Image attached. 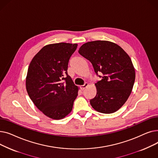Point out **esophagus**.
<instances>
[{
  "instance_id": "esophagus-1",
  "label": "esophagus",
  "mask_w": 158,
  "mask_h": 158,
  "mask_svg": "<svg viewBox=\"0 0 158 158\" xmlns=\"http://www.w3.org/2000/svg\"><path fill=\"white\" fill-rule=\"evenodd\" d=\"M88 86V83H87V82H85V84L84 85H82L80 86V88L81 90H83L85 89V88H86L87 86Z\"/></svg>"
}]
</instances>
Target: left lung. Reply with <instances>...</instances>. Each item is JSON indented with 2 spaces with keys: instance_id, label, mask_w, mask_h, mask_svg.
I'll return each mask as SVG.
<instances>
[{
  "instance_id": "left-lung-1",
  "label": "left lung",
  "mask_w": 158,
  "mask_h": 158,
  "mask_svg": "<svg viewBox=\"0 0 158 158\" xmlns=\"http://www.w3.org/2000/svg\"><path fill=\"white\" fill-rule=\"evenodd\" d=\"M78 52L91 62L97 76L102 78L95 83L97 94L90 100L91 106L102 113L118 110L127 101L135 81L129 55L117 44L101 40L83 44Z\"/></svg>"
}]
</instances>
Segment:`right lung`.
Here are the masks:
<instances>
[{"label": "right lung", "mask_w": 158, "mask_h": 158, "mask_svg": "<svg viewBox=\"0 0 158 158\" xmlns=\"http://www.w3.org/2000/svg\"><path fill=\"white\" fill-rule=\"evenodd\" d=\"M77 44L59 43L44 47L32 58L26 77L31 101L47 117L60 120L72 110L78 87L69 76L71 56Z\"/></svg>", "instance_id": "1"}]
</instances>
